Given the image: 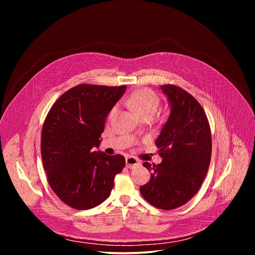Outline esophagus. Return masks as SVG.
Returning a JSON list of instances; mask_svg holds the SVG:
<instances>
[{
  "mask_svg": "<svg viewBox=\"0 0 255 255\" xmlns=\"http://www.w3.org/2000/svg\"><path fill=\"white\" fill-rule=\"evenodd\" d=\"M140 164V161L134 157V156H127L126 157V166L129 168H132L134 166H137Z\"/></svg>",
  "mask_w": 255,
  "mask_h": 255,
  "instance_id": "34e87169",
  "label": "esophagus"
}]
</instances>
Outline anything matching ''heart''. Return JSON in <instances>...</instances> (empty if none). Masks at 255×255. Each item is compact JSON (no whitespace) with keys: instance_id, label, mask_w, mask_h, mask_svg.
<instances>
[{"instance_id":"heart-1","label":"heart","mask_w":255,"mask_h":255,"mask_svg":"<svg viewBox=\"0 0 255 255\" xmlns=\"http://www.w3.org/2000/svg\"><path fill=\"white\" fill-rule=\"evenodd\" d=\"M124 104L138 114L142 116H153L159 107V98L150 89H139L126 96L123 100ZM116 111L114 108L111 114L113 115Z\"/></svg>"}]
</instances>
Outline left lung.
Listing matches in <instances>:
<instances>
[{
    "instance_id": "left-lung-1",
    "label": "left lung",
    "mask_w": 255,
    "mask_h": 255,
    "mask_svg": "<svg viewBox=\"0 0 255 255\" xmlns=\"http://www.w3.org/2000/svg\"><path fill=\"white\" fill-rule=\"evenodd\" d=\"M170 104V114L155 141L159 164L144 162L150 180L140 187L142 197L161 210L185 205L199 191L212 155V137L200 103L174 85L160 87Z\"/></svg>"
}]
</instances>
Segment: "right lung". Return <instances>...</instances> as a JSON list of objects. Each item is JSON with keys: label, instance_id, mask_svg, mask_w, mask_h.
I'll return each instance as SVG.
<instances>
[{"label": "right lung", "instance_id": "add662e5", "mask_svg": "<svg viewBox=\"0 0 255 255\" xmlns=\"http://www.w3.org/2000/svg\"><path fill=\"white\" fill-rule=\"evenodd\" d=\"M126 86L83 84L52 105L41 131V157L55 195L77 210L97 207L110 196L115 175L125 166L121 154L94 151L105 122Z\"/></svg>", "mask_w": 255, "mask_h": 255}]
</instances>
